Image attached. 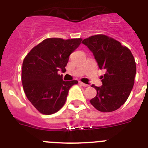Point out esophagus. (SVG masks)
I'll return each mask as SVG.
<instances>
[{"label": "esophagus", "instance_id": "esophagus-1", "mask_svg": "<svg viewBox=\"0 0 148 148\" xmlns=\"http://www.w3.org/2000/svg\"><path fill=\"white\" fill-rule=\"evenodd\" d=\"M80 84L82 86H83V87H88V84H86L84 83H82V82H80Z\"/></svg>", "mask_w": 148, "mask_h": 148}]
</instances>
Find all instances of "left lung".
<instances>
[{
  "instance_id": "obj_1",
  "label": "left lung",
  "mask_w": 148,
  "mask_h": 148,
  "mask_svg": "<svg viewBox=\"0 0 148 148\" xmlns=\"http://www.w3.org/2000/svg\"><path fill=\"white\" fill-rule=\"evenodd\" d=\"M82 43L92 52L101 70L106 71L101 77L102 85H92L97 94L90 103L101 112L116 110L125 104L133 89L136 73L134 57L128 48L104 35H93Z\"/></svg>"
}]
</instances>
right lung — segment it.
I'll return each instance as SVG.
<instances>
[{"mask_svg":"<svg viewBox=\"0 0 148 148\" xmlns=\"http://www.w3.org/2000/svg\"><path fill=\"white\" fill-rule=\"evenodd\" d=\"M82 39L47 38L35 46L23 61L21 80L27 99L40 113L58 112L66 100L70 87L78 81H63L70 54Z\"/></svg>","mask_w":148,"mask_h":148,"instance_id":"1","label":"right lung"}]
</instances>
